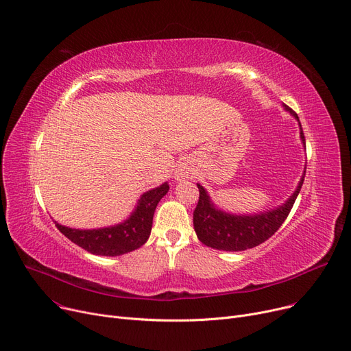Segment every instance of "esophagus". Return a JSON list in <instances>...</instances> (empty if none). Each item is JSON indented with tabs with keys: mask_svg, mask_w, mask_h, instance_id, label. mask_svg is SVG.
I'll list each match as a JSON object with an SVG mask.
<instances>
[{
	"mask_svg": "<svg viewBox=\"0 0 351 351\" xmlns=\"http://www.w3.org/2000/svg\"><path fill=\"white\" fill-rule=\"evenodd\" d=\"M191 177V173L189 169H186V167H180V169L176 171V178L177 180H186V178H190Z\"/></svg>",
	"mask_w": 351,
	"mask_h": 351,
	"instance_id": "34e87169",
	"label": "esophagus"
}]
</instances>
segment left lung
Instances as JSON below:
<instances>
[{
  "label": "left lung",
  "instance_id": "8db88e82",
  "mask_svg": "<svg viewBox=\"0 0 351 351\" xmlns=\"http://www.w3.org/2000/svg\"><path fill=\"white\" fill-rule=\"evenodd\" d=\"M282 107L298 121L300 138L306 147L304 132L297 114L286 104H282ZM304 176L306 170L298 181L297 189L287 198L286 203L276 208L263 210L254 214H232L219 208L213 203L207 190L202 184H197L199 198L193 214V223L198 240L207 247L223 250V252H244L247 248H253L269 240L287 219L295 198L302 190Z\"/></svg>",
  "mask_w": 351,
  "mask_h": 351
}]
</instances>
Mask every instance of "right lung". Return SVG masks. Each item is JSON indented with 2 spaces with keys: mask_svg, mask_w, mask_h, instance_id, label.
<instances>
[{
  "mask_svg": "<svg viewBox=\"0 0 351 351\" xmlns=\"http://www.w3.org/2000/svg\"><path fill=\"white\" fill-rule=\"evenodd\" d=\"M169 182L145 191L137 202V206L124 221L101 228L81 230L58 224L57 228L74 244L87 250L95 256L115 257L134 252L149 237L153 227V215L160 199L169 193Z\"/></svg>",
  "mask_w": 351,
  "mask_h": 351,
  "instance_id": "add662e5",
  "label": "right lung"
}]
</instances>
